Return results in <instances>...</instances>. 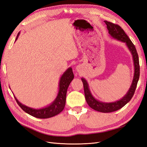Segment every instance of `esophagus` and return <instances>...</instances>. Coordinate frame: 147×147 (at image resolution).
<instances>
[{
	"instance_id": "34e87169",
	"label": "esophagus",
	"mask_w": 147,
	"mask_h": 147,
	"mask_svg": "<svg viewBox=\"0 0 147 147\" xmlns=\"http://www.w3.org/2000/svg\"><path fill=\"white\" fill-rule=\"evenodd\" d=\"M81 69H82V67L80 65H78V66L76 67V70L77 71V72H80V70H81Z\"/></svg>"
}]
</instances>
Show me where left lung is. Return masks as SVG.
Returning <instances> with one entry per match:
<instances>
[{"label":"left lung","instance_id":"8db88e82","mask_svg":"<svg viewBox=\"0 0 147 147\" xmlns=\"http://www.w3.org/2000/svg\"><path fill=\"white\" fill-rule=\"evenodd\" d=\"M107 25V28L109 30V34L112 37L117 39L119 41L125 43L129 50L130 51L132 56L133 62L134 66V73L131 85L129 89L126 94L123 96L121 99L113 102H104L99 101L95 99L92 95L89 88V85L87 81L84 78H82V80L83 83L84 96L87 104L92 109L102 113H110L115 112L125 105L131 100L136 91L137 82L139 81L140 76V66L139 56L136 47L132 43L129 38L124 32L123 29L117 24H115L110 22L104 21Z\"/></svg>","mask_w":147,"mask_h":147}]
</instances>
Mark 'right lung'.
Here are the masks:
<instances>
[{
    "label": "right lung",
    "mask_w": 147,
    "mask_h": 147,
    "mask_svg": "<svg viewBox=\"0 0 147 147\" xmlns=\"http://www.w3.org/2000/svg\"><path fill=\"white\" fill-rule=\"evenodd\" d=\"M20 35V32L18 34L16 38V40L18 39ZM74 75L72 67H69L67 69L62 75L59 83V91L56 99L51 104L39 109H35L29 107L23 104H21L14 96L15 99L20 107L25 112L29 114L32 117L37 118H48L55 116L59 114L64 109L65 105L66 94L68 87L70 82L73 80Z\"/></svg>",
    "instance_id": "1"
}]
</instances>
